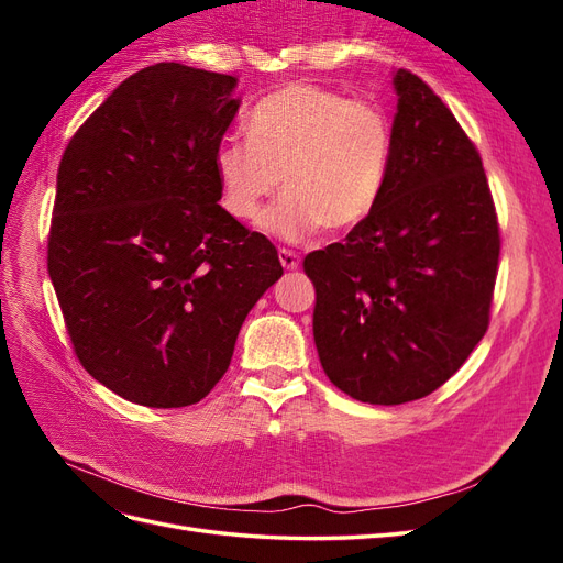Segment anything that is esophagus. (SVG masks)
I'll list each match as a JSON object with an SVG mask.
<instances>
[{
  "label": "esophagus",
  "mask_w": 563,
  "mask_h": 563,
  "mask_svg": "<svg viewBox=\"0 0 563 563\" xmlns=\"http://www.w3.org/2000/svg\"><path fill=\"white\" fill-rule=\"evenodd\" d=\"M279 261L284 265V269H296L300 265V255L291 249H279Z\"/></svg>",
  "instance_id": "esophagus-1"
}]
</instances>
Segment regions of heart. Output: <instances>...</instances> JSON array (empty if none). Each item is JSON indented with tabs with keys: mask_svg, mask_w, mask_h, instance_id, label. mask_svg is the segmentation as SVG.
<instances>
[{
	"mask_svg": "<svg viewBox=\"0 0 563 563\" xmlns=\"http://www.w3.org/2000/svg\"><path fill=\"white\" fill-rule=\"evenodd\" d=\"M385 112L362 98L291 81L263 96L246 119V135H228L213 152L220 203L255 220L263 201L284 187L263 228L302 242L319 228L343 232L376 207L389 164Z\"/></svg>",
	"mask_w": 563,
	"mask_h": 563,
	"instance_id": "1",
	"label": "heart"
}]
</instances>
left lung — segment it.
Listing matches in <instances>:
<instances>
[{
	"label": "left lung",
	"mask_w": 563,
	"mask_h": 563,
	"mask_svg": "<svg viewBox=\"0 0 563 563\" xmlns=\"http://www.w3.org/2000/svg\"><path fill=\"white\" fill-rule=\"evenodd\" d=\"M383 192L345 242L305 255L314 343L356 401L432 395L484 338L500 228L479 150L428 84L397 70Z\"/></svg>",
	"instance_id": "left-lung-1"
}]
</instances>
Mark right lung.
Masks as SVG:
<instances>
[{
    "mask_svg": "<svg viewBox=\"0 0 563 563\" xmlns=\"http://www.w3.org/2000/svg\"><path fill=\"white\" fill-rule=\"evenodd\" d=\"M236 77L157 63L131 75L67 143L48 277L79 364L150 408L203 399L282 275L275 244L220 207L216 145Z\"/></svg>",
    "mask_w": 563,
    "mask_h": 563,
    "instance_id": "obj_1",
    "label": "right lung"
}]
</instances>
